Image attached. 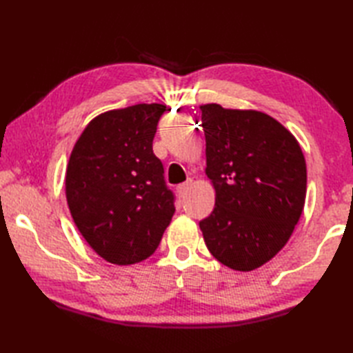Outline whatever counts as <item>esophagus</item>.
I'll return each instance as SVG.
<instances>
[{
	"mask_svg": "<svg viewBox=\"0 0 353 353\" xmlns=\"http://www.w3.org/2000/svg\"><path fill=\"white\" fill-rule=\"evenodd\" d=\"M191 186H192V179H188V181L177 186V194L181 197H185L186 194H188V191L191 190Z\"/></svg>",
	"mask_w": 353,
	"mask_h": 353,
	"instance_id": "esophagus-1",
	"label": "esophagus"
}]
</instances>
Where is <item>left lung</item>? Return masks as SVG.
<instances>
[{
  "mask_svg": "<svg viewBox=\"0 0 353 353\" xmlns=\"http://www.w3.org/2000/svg\"><path fill=\"white\" fill-rule=\"evenodd\" d=\"M215 208L200 229L223 265L252 272L282 250L301 219L306 163L290 130L259 110L200 106Z\"/></svg>",
  "mask_w": 353,
  "mask_h": 353,
  "instance_id": "obj_1",
  "label": "left lung"
}]
</instances>
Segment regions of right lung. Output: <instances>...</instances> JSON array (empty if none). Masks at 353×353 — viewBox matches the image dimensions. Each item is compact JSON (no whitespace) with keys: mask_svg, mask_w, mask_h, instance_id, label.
Returning a JSON list of instances; mask_svg holds the SVG:
<instances>
[{"mask_svg":"<svg viewBox=\"0 0 353 353\" xmlns=\"http://www.w3.org/2000/svg\"><path fill=\"white\" fill-rule=\"evenodd\" d=\"M165 104L108 110L74 145L65 176L66 201L81 236L110 264L129 265L157 249L174 214L153 138Z\"/></svg>","mask_w":353,"mask_h":353,"instance_id":"1","label":"right lung"}]
</instances>
